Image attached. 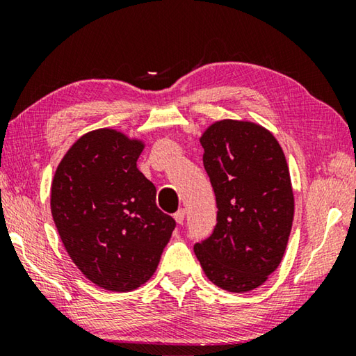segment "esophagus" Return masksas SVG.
<instances>
[{
    "mask_svg": "<svg viewBox=\"0 0 356 356\" xmlns=\"http://www.w3.org/2000/svg\"><path fill=\"white\" fill-rule=\"evenodd\" d=\"M174 220H176V222H179V225H182L184 220H185V210L179 209L177 212L174 213Z\"/></svg>",
    "mask_w": 356,
    "mask_h": 356,
    "instance_id": "esophagus-1",
    "label": "esophagus"
}]
</instances>
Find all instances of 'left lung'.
Segmentation results:
<instances>
[{
    "instance_id": "obj_1",
    "label": "left lung",
    "mask_w": 356,
    "mask_h": 356,
    "mask_svg": "<svg viewBox=\"0 0 356 356\" xmlns=\"http://www.w3.org/2000/svg\"><path fill=\"white\" fill-rule=\"evenodd\" d=\"M200 141L218 215L195 254L222 291H252L278 268L291 236L295 201L284 152L251 120H216Z\"/></svg>"
}]
</instances>
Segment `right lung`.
<instances>
[{"label":"right lung","instance_id":"1","mask_svg":"<svg viewBox=\"0 0 356 356\" xmlns=\"http://www.w3.org/2000/svg\"><path fill=\"white\" fill-rule=\"evenodd\" d=\"M144 146L114 129L88 131L51 182V215L65 251L89 281L111 292L147 282L176 227L136 168Z\"/></svg>","mask_w":356,"mask_h":356}]
</instances>
